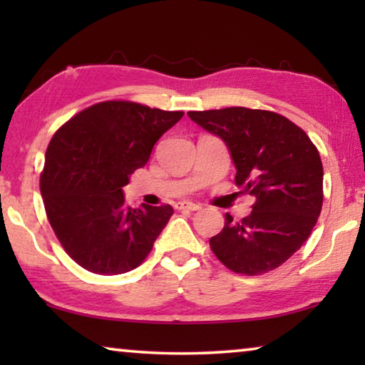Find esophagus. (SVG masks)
<instances>
[{"instance_id": "1", "label": "esophagus", "mask_w": 365, "mask_h": 365, "mask_svg": "<svg viewBox=\"0 0 365 365\" xmlns=\"http://www.w3.org/2000/svg\"><path fill=\"white\" fill-rule=\"evenodd\" d=\"M177 209H182V211H200L201 205H196V202L191 201H180L177 202Z\"/></svg>"}]
</instances>
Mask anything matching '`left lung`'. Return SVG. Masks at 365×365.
Listing matches in <instances>:
<instances>
[{
  "instance_id": "left-lung-1",
  "label": "left lung",
  "mask_w": 365,
  "mask_h": 365,
  "mask_svg": "<svg viewBox=\"0 0 365 365\" xmlns=\"http://www.w3.org/2000/svg\"><path fill=\"white\" fill-rule=\"evenodd\" d=\"M188 117L227 145L235 183L256 196L252 211L209 240L219 261L237 274L261 275L288 261L311 235L324 201L317 148L298 125L262 109L190 110Z\"/></svg>"
}]
</instances>
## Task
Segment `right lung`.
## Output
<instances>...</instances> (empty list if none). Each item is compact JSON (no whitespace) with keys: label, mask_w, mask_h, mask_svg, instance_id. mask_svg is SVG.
<instances>
[{"label":"right lung","mask_w":365,"mask_h":365,"mask_svg":"<svg viewBox=\"0 0 365 365\" xmlns=\"http://www.w3.org/2000/svg\"><path fill=\"white\" fill-rule=\"evenodd\" d=\"M182 117V110L104 101L73 115L54 133L40 190L59 243L83 269L119 275L150 255L174 209H132L122 188Z\"/></svg>","instance_id":"add662e5"}]
</instances>
